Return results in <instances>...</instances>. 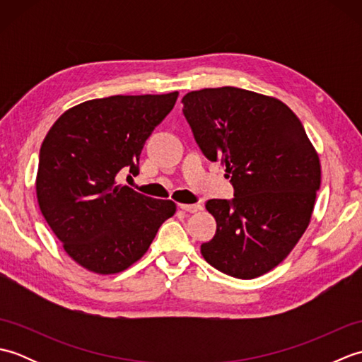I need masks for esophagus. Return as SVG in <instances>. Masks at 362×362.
<instances>
[{
  "mask_svg": "<svg viewBox=\"0 0 362 362\" xmlns=\"http://www.w3.org/2000/svg\"><path fill=\"white\" fill-rule=\"evenodd\" d=\"M179 209L183 210V211H188V213H196L199 209H201V206L196 205V204H191V205H188V204H179Z\"/></svg>",
  "mask_w": 362,
  "mask_h": 362,
  "instance_id": "esophagus-1",
  "label": "esophagus"
}]
</instances>
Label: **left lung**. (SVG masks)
<instances>
[{"label": "left lung", "mask_w": 362, "mask_h": 362, "mask_svg": "<svg viewBox=\"0 0 362 362\" xmlns=\"http://www.w3.org/2000/svg\"><path fill=\"white\" fill-rule=\"evenodd\" d=\"M183 115L204 156L226 166L232 201L211 199L216 235L201 245L206 263L250 280L279 266L311 221L320 161L286 104L255 91H189Z\"/></svg>", "instance_id": "8db88e82"}]
</instances>
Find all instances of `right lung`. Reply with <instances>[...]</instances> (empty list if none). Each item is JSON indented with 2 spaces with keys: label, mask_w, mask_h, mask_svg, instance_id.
Here are the masks:
<instances>
[{
  "label": "right lung",
  "mask_w": 362,
  "mask_h": 362,
  "mask_svg": "<svg viewBox=\"0 0 362 362\" xmlns=\"http://www.w3.org/2000/svg\"><path fill=\"white\" fill-rule=\"evenodd\" d=\"M179 96H109L68 109L46 134L38 157L37 201L43 218L76 263L109 275L148 252L173 201L118 183L138 173L143 146Z\"/></svg>",
  "instance_id": "obj_1"
}]
</instances>
